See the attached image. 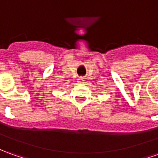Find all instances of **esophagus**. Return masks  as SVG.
<instances>
[{"label": "esophagus", "mask_w": 158, "mask_h": 158, "mask_svg": "<svg viewBox=\"0 0 158 158\" xmlns=\"http://www.w3.org/2000/svg\"><path fill=\"white\" fill-rule=\"evenodd\" d=\"M84 81H85V78L84 77H79V79H78L79 83H84Z\"/></svg>", "instance_id": "obj_1"}]
</instances>
